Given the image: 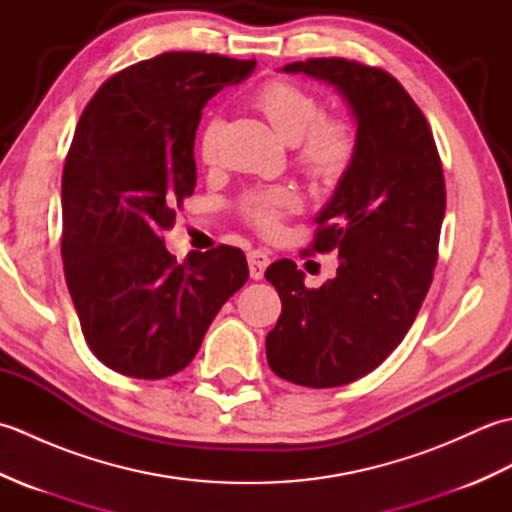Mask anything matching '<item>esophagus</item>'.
I'll use <instances>...</instances> for the list:
<instances>
[{
    "mask_svg": "<svg viewBox=\"0 0 512 512\" xmlns=\"http://www.w3.org/2000/svg\"><path fill=\"white\" fill-rule=\"evenodd\" d=\"M270 264V257L264 250H250L248 253V268H250V277L253 279H264L266 268Z\"/></svg>",
    "mask_w": 512,
    "mask_h": 512,
    "instance_id": "1",
    "label": "esophagus"
}]
</instances>
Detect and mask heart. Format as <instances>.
<instances>
[{
	"label": "heart",
	"instance_id": "1",
	"mask_svg": "<svg viewBox=\"0 0 512 512\" xmlns=\"http://www.w3.org/2000/svg\"><path fill=\"white\" fill-rule=\"evenodd\" d=\"M253 105L281 138L297 143V165L312 180L336 182L352 167L358 151V129L350 116L323 114L317 94L295 81L270 79L255 92ZM220 127L217 118L202 127L198 156L204 165L217 160ZM239 209L257 231L275 233L284 217L301 209V195L288 184L255 187L242 195Z\"/></svg>",
	"mask_w": 512,
	"mask_h": 512
}]
</instances>
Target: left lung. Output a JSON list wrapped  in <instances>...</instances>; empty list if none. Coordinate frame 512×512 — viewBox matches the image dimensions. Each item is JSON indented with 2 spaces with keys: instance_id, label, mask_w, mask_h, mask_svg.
<instances>
[{
  "instance_id": "left-lung-1",
  "label": "left lung",
  "mask_w": 512,
  "mask_h": 512,
  "mask_svg": "<svg viewBox=\"0 0 512 512\" xmlns=\"http://www.w3.org/2000/svg\"><path fill=\"white\" fill-rule=\"evenodd\" d=\"M284 72L317 76L345 96L358 151L306 248L339 253L336 277L306 288L290 259L266 270L281 299L266 356L290 383L339 387L376 369L416 321L438 262L447 189L427 118L389 72L341 57Z\"/></svg>"
}]
</instances>
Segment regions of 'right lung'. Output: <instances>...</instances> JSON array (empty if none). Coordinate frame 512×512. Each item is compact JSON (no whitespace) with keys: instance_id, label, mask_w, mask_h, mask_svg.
Returning <instances> with one entry per match:
<instances>
[{"instance_id":"right-lung-1","label":"right lung","mask_w":512,"mask_h":512,"mask_svg":"<svg viewBox=\"0 0 512 512\" xmlns=\"http://www.w3.org/2000/svg\"><path fill=\"white\" fill-rule=\"evenodd\" d=\"M255 65L162 52L110 76L79 118L61 180V257L85 341L118 374L182 372L246 284L239 248L220 244L180 264L162 233L195 189L202 107Z\"/></svg>"}]
</instances>
